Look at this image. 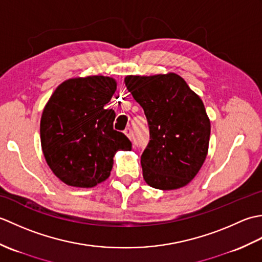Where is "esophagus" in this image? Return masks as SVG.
Returning <instances> with one entry per match:
<instances>
[{
	"label": "esophagus",
	"instance_id": "34e87169",
	"mask_svg": "<svg viewBox=\"0 0 262 262\" xmlns=\"http://www.w3.org/2000/svg\"><path fill=\"white\" fill-rule=\"evenodd\" d=\"M124 133H125V135H126L128 138H132V137H133V130H132V128H130V127L126 128Z\"/></svg>",
	"mask_w": 262,
	"mask_h": 262
}]
</instances>
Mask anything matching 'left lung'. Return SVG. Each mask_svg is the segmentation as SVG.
<instances>
[{"label":"left lung","instance_id":"obj_1","mask_svg":"<svg viewBox=\"0 0 262 262\" xmlns=\"http://www.w3.org/2000/svg\"><path fill=\"white\" fill-rule=\"evenodd\" d=\"M125 84L148 124L149 142L141 157L144 180L161 190L185 187L208 152L210 121L202 99L176 73L128 75Z\"/></svg>","mask_w":262,"mask_h":262}]
</instances>
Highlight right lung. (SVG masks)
<instances>
[{"label": "right lung", "instance_id": "obj_1", "mask_svg": "<svg viewBox=\"0 0 262 262\" xmlns=\"http://www.w3.org/2000/svg\"><path fill=\"white\" fill-rule=\"evenodd\" d=\"M116 89L113 77H75L58 85L43 108V157L66 185L97 186L110 176L116 152L132 149L127 136L114 129L115 111L104 108Z\"/></svg>", "mask_w": 262, "mask_h": 262}]
</instances>
